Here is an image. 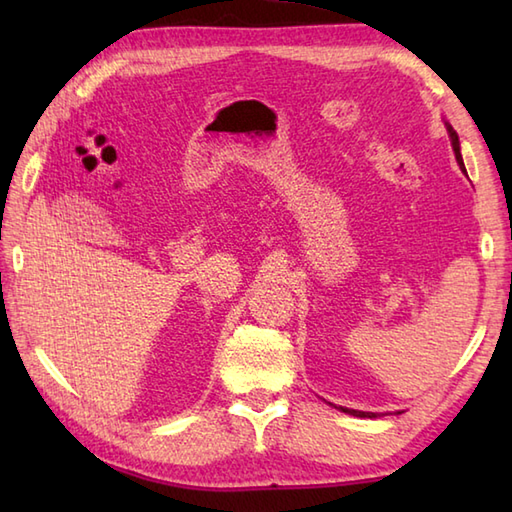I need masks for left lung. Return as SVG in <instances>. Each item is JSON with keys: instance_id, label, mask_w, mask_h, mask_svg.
Segmentation results:
<instances>
[{"instance_id": "8db88e82", "label": "left lung", "mask_w": 512, "mask_h": 512, "mask_svg": "<svg viewBox=\"0 0 512 512\" xmlns=\"http://www.w3.org/2000/svg\"><path fill=\"white\" fill-rule=\"evenodd\" d=\"M449 129V136H451V145H453V151H455V158H458V165L464 169V162H462V154H460V138L458 134H455V129L451 125H447ZM341 411L345 413H352V416H358V418H376L378 413H372V411H356V409H345V407H339Z\"/></svg>"}]
</instances>
